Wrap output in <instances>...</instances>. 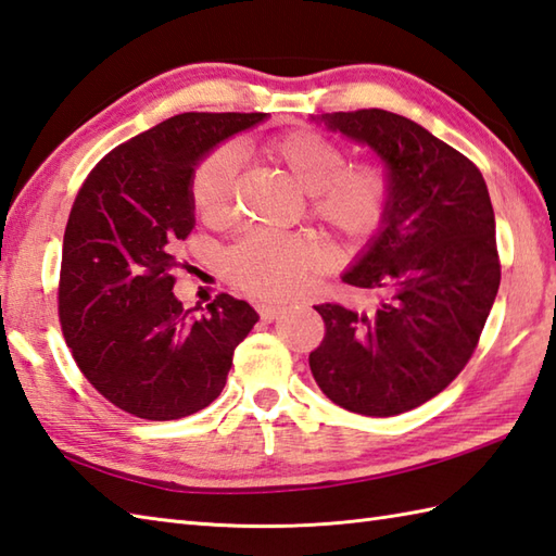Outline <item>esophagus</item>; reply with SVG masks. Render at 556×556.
I'll return each instance as SVG.
<instances>
[{
    "mask_svg": "<svg viewBox=\"0 0 556 556\" xmlns=\"http://www.w3.org/2000/svg\"><path fill=\"white\" fill-rule=\"evenodd\" d=\"M256 312H258V316H262L264 321H270V319H276L278 314L286 312V307H280V304H266V302H262V304H256Z\"/></svg>",
    "mask_w": 556,
    "mask_h": 556,
    "instance_id": "1",
    "label": "esophagus"
}]
</instances>
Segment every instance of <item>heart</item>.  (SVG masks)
Listing matches in <instances>:
<instances>
[{
    "label": "heart",
    "mask_w": 556,
    "mask_h": 556,
    "mask_svg": "<svg viewBox=\"0 0 556 556\" xmlns=\"http://www.w3.org/2000/svg\"><path fill=\"white\" fill-rule=\"evenodd\" d=\"M266 155L290 169L309 191V211L343 242H369L387 223L391 175L377 161L348 163L345 143L314 129H294L270 139ZM240 157L230 143L201 157L189 182V197L206 223L230 218ZM326 264L316 244L294 235L249 232L225 249L220 270L235 290L256 300H286L298 294Z\"/></svg>",
    "instance_id": "1"
}]
</instances>
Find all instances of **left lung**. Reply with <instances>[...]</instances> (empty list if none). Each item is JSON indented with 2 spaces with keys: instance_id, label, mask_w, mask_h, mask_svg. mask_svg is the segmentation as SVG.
<instances>
[{
  "instance_id": "1",
  "label": "left lung",
  "mask_w": 556,
  "mask_h": 556,
  "mask_svg": "<svg viewBox=\"0 0 556 556\" xmlns=\"http://www.w3.org/2000/svg\"><path fill=\"white\" fill-rule=\"evenodd\" d=\"M324 122L387 161L393 194L383 230L343 276L371 304H316L326 333L309 367L336 405L393 417L444 391L480 343L502 280L490 191L470 157L413 119L369 108Z\"/></svg>"
}]
</instances>
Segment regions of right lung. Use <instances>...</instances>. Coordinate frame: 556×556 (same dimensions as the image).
Returning <instances> with one entry per match:
<instances>
[{"label": "right lung", "instance_id": "1", "mask_svg": "<svg viewBox=\"0 0 556 556\" xmlns=\"http://www.w3.org/2000/svg\"><path fill=\"white\" fill-rule=\"evenodd\" d=\"M264 112H182L112 149L66 220L56 312L64 341L103 399L141 420L194 415L218 399L232 353L258 321L215 294L191 319L173 294L177 242L194 228L189 182L203 153Z\"/></svg>", "mask_w": 556, "mask_h": 556}]
</instances>
